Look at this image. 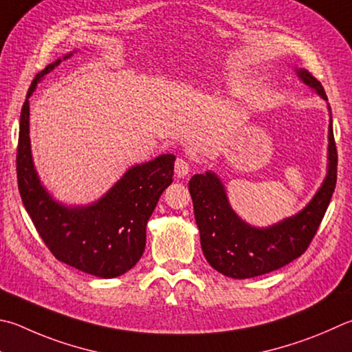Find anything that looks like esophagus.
I'll list each match as a JSON object with an SVG mask.
<instances>
[{"label":"esophagus","instance_id":"obj_1","mask_svg":"<svg viewBox=\"0 0 352 352\" xmlns=\"http://www.w3.org/2000/svg\"><path fill=\"white\" fill-rule=\"evenodd\" d=\"M174 170H175V175L178 178H183V177H186L189 174L190 164L184 158H177L175 164H174Z\"/></svg>","mask_w":352,"mask_h":352}]
</instances>
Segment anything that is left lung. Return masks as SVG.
I'll list each match as a JSON object with an SVG mask.
<instances>
[{
	"mask_svg": "<svg viewBox=\"0 0 352 352\" xmlns=\"http://www.w3.org/2000/svg\"><path fill=\"white\" fill-rule=\"evenodd\" d=\"M297 75L323 100H328L322 82L308 70L297 69ZM328 109L331 111L329 106ZM328 140V172L320 189L298 214L267 228L248 225L234 212L226 189L214 172L195 174L190 178L189 192L201 249L215 271L231 278L263 276L291 263L308 249L327 212L337 182V148L331 118Z\"/></svg>",
	"mask_w": 352,
	"mask_h": 352,
	"instance_id": "8db88e82",
	"label": "left lung"
}]
</instances>
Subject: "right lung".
<instances>
[{"mask_svg":"<svg viewBox=\"0 0 352 352\" xmlns=\"http://www.w3.org/2000/svg\"><path fill=\"white\" fill-rule=\"evenodd\" d=\"M72 52L63 56L69 58ZM61 58L44 67L32 81L23 104L16 149L18 189L38 234L56 260L95 277L123 276L142 258L146 225L163 190L172 183L175 157L160 155L132 166L107 192L89 206L55 201L38 178L29 138V97L44 75Z\"/></svg>","mask_w":352,"mask_h":352,"instance_id":"right-lung-1","label":"right lung"}]
</instances>
